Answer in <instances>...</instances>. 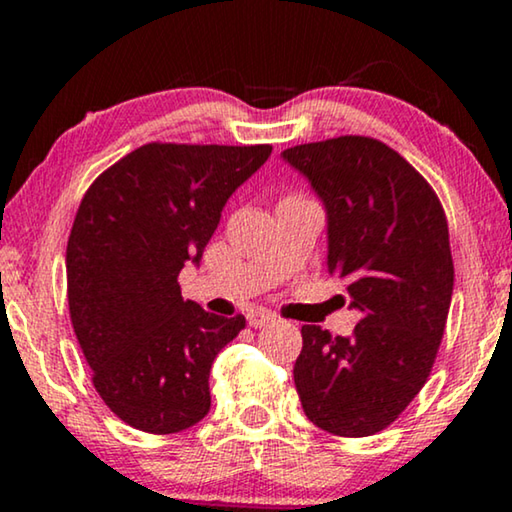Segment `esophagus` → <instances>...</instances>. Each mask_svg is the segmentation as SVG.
I'll list each match as a JSON object with an SVG mask.
<instances>
[{
  "mask_svg": "<svg viewBox=\"0 0 512 512\" xmlns=\"http://www.w3.org/2000/svg\"><path fill=\"white\" fill-rule=\"evenodd\" d=\"M275 319H277L275 314L265 312V310H251V312L247 314V321H249L251 328H265V326L275 324Z\"/></svg>",
  "mask_w": 512,
  "mask_h": 512,
  "instance_id": "esophagus-1",
  "label": "esophagus"
}]
</instances>
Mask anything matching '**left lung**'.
<instances>
[{
	"label": "left lung",
	"instance_id": "1",
	"mask_svg": "<svg viewBox=\"0 0 512 512\" xmlns=\"http://www.w3.org/2000/svg\"><path fill=\"white\" fill-rule=\"evenodd\" d=\"M328 214V272L361 312L354 335L303 326L293 366L312 424L363 438L387 429L429 380L452 303L445 209L429 181L380 139L342 135L291 146Z\"/></svg>",
	"mask_w": 512,
	"mask_h": 512
}]
</instances>
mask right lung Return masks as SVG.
<instances>
[{
	"mask_svg": "<svg viewBox=\"0 0 512 512\" xmlns=\"http://www.w3.org/2000/svg\"><path fill=\"white\" fill-rule=\"evenodd\" d=\"M270 144L151 142L107 167L83 195L67 242L69 317L93 387L132 429L179 433L209 412L216 354L247 326L181 298L221 209Z\"/></svg>",
	"mask_w": 512,
	"mask_h": 512,
	"instance_id": "1",
	"label": "right lung"
}]
</instances>
